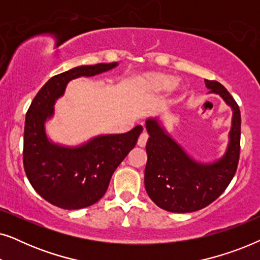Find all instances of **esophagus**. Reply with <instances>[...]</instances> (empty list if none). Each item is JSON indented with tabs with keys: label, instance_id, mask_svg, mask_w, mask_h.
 <instances>
[{
	"label": "esophagus",
	"instance_id": "obj_1",
	"mask_svg": "<svg viewBox=\"0 0 260 260\" xmlns=\"http://www.w3.org/2000/svg\"><path fill=\"white\" fill-rule=\"evenodd\" d=\"M148 138H149V136L147 133H142L140 138H138V143H137L138 147H141V148L145 147V144H147V142H148Z\"/></svg>",
	"mask_w": 260,
	"mask_h": 260
}]
</instances>
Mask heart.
Wrapping results in <instances>:
<instances>
[{
	"instance_id": "obj_1",
	"label": "heart",
	"mask_w": 260,
	"mask_h": 260,
	"mask_svg": "<svg viewBox=\"0 0 260 260\" xmlns=\"http://www.w3.org/2000/svg\"><path fill=\"white\" fill-rule=\"evenodd\" d=\"M175 81L165 74H149L145 79V86L150 92H165L174 87Z\"/></svg>"
}]
</instances>
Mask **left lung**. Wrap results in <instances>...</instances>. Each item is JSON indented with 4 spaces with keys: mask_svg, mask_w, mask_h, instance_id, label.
Here are the masks:
<instances>
[{
    "mask_svg": "<svg viewBox=\"0 0 260 260\" xmlns=\"http://www.w3.org/2000/svg\"><path fill=\"white\" fill-rule=\"evenodd\" d=\"M209 93L219 94L232 110L229 144L221 157L204 163L191 157L165 129L157 117L145 120L149 134L144 186L149 198L173 213H190L218 199L237 172L240 154L241 117L230 92L215 80H206Z\"/></svg>",
    "mask_w": 260,
    "mask_h": 260,
    "instance_id": "obj_1",
    "label": "left lung"
}]
</instances>
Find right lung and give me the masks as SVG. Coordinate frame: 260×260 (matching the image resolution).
<instances>
[{
    "instance_id": "right-lung-1",
    "label": "right lung",
    "mask_w": 260,
    "mask_h": 260,
    "mask_svg": "<svg viewBox=\"0 0 260 260\" xmlns=\"http://www.w3.org/2000/svg\"><path fill=\"white\" fill-rule=\"evenodd\" d=\"M118 62L74 67L52 77L38 92L24 122L23 167L31 187L49 204L63 209H80L104 197L110 180L137 143L143 127L125 134L99 135L76 147L51 141L46 122L54 116L55 102L67 84L80 77L108 72Z\"/></svg>"
}]
</instances>
